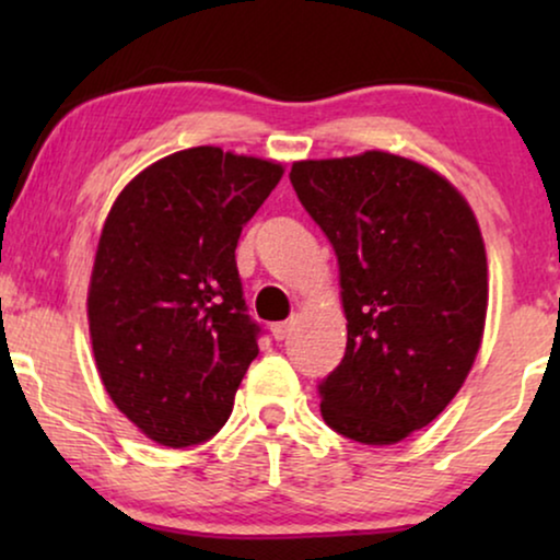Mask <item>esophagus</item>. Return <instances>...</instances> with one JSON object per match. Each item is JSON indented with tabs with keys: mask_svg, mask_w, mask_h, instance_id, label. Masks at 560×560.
<instances>
[{
	"mask_svg": "<svg viewBox=\"0 0 560 560\" xmlns=\"http://www.w3.org/2000/svg\"><path fill=\"white\" fill-rule=\"evenodd\" d=\"M293 328H295V320L290 318V320H282V324H275L272 326V336H275V341H285L290 334H293Z\"/></svg>",
	"mask_w": 560,
	"mask_h": 560,
	"instance_id": "1",
	"label": "esophagus"
}]
</instances>
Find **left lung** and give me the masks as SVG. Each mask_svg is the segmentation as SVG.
I'll return each mask as SVG.
<instances>
[{"mask_svg":"<svg viewBox=\"0 0 560 560\" xmlns=\"http://www.w3.org/2000/svg\"><path fill=\"white\" fill-rule=\"evenodd\" d=\"M290 183L336 252L347 313L320 416L393 446L441 416L477 359L489 298L477 217L443 175L382 150L301 160Z\"/></svg>","mask_w":560,"mask_h":560,"instance_id":"left-lung-1","label":"left lung"}]
</instances>
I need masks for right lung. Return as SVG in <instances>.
Returning <instances> with one entry per match:
<instances>
[{
	"instance_id": "right-lung-1",
	"label": "right lung",
	"mask_w": 560,
	"mask_h": 560,
	"mask_svg": "<svg viewBox=\"0 0 560 560\" xmlns=\"http://www.w3.org/2000/svg\"><path fill=\"white\" fill-rule=\"evenodd\" d=\"M282 178L272 160L173 152L127 183L98 236L89 331L114 405L160 446L209 441L259 354L236 242Z\"/></svg>"
}]
</instances>
